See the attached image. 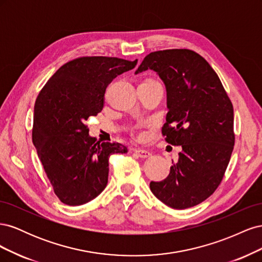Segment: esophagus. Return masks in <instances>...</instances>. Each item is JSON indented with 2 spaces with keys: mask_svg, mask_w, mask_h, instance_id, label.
I'll return each mask as SVG.
<instances>
[{
  "mask_svg": "<svg viewBox=\"0 0 262 262\" xmlns=\"http://www.w3.org/2000/svg\"><path fill=\"white\" fill-rule=\"evenodd\" d=\"M134 153H136L139 157H141V158H146V157H149L150 154L148 150H145V149H134Z\"/></svg>",
  "mask_w": 262,
  "mask_h": 262,
  "instance_id": "1",
  "label": "esophagus"
}]
</instances>
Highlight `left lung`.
Returning a JSON list of instances; mask_svg holds the SVG:
<instances>
[{
    "instance_id": "left-lung-1",
    "label": "left lung",
    "mask_w": 262,
    "mask_h": 262,
    "mask_svg": "<svg viewBox=\"0 0 262 262\" xmlns=\"http://www.w3.org/2000/svg\"><path fill=\"white\" fill-rule=\"evenodd\" d=\"M153 70L167 92L165 141L181 145L177 163L149 188L163 203L184 210L203 202L224 177L235 144L234 109L217 74L189 49L150 52L136 74Z\"/></svg>"
}]
</instances>
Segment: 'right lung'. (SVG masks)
I'll list each match as a JSON object with an SVG mask.
<instances>
[{"label":"right lung","mask_w":262,"mask_h":262,"mask_svg":"<svg viewBox=\"0 0 262 262\" xmlns=\"http://www.w3.org/2000/svg\"><path fill=\"white\" fill-rule=\"evenodd\" d=\"M113 57H81L63 64L35 102L33 143L60 201L81 205L107 186L109 156L126 153L117 142H100L85 124L104 107L107 86L137 66Z\"/></svg>","instance_id":"add662e5"}]
</instances>
